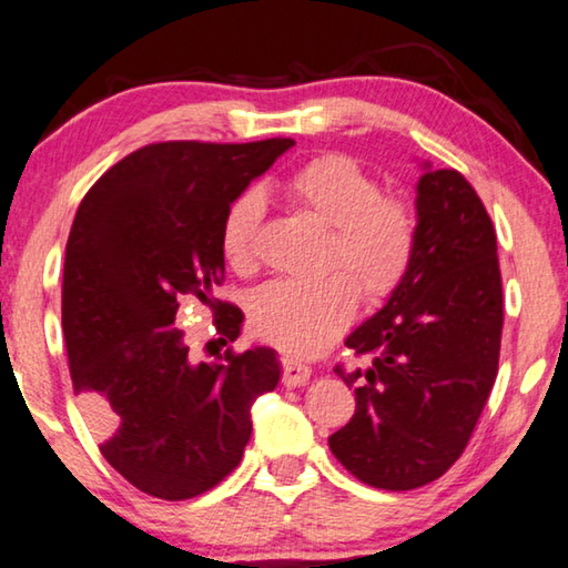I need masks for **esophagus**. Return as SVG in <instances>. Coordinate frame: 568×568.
Here are the masks:
<instances>
[{"instance_id": "esophagus-1", "label": "esophagus", "mask_w": 568, "mask_h": 568, "mask_svg": "<svg viewBox=\"0 0 568 568\" xmlns=\"http://www.w3.org/2000/svg\"><path fill=\"white\" fill-rule=\"evenodd\" d=\"M283 386L295 388V386H305L311 381V365L293 358V355H283Z\"/></svg>"}]
</instances>
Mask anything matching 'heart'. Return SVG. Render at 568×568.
Returning <instances> with one entry per match:
<instances>
[{
  "instance_id": "heart-1",
  "label": "heart",
  "mask_w": 568,
  "mask_h": 568,
  "mask_svg": "<svg viewBox=\"0 0 568 568\" xmlns=\"http://www.w3.org/2000/svg\"><path fill=\"white\" fill-rule=\"evenodd\" d=\"M285 192L331 227L321 281H271L247 303L253 331L291 353H315L351 323L358 293L381 303L403 283L416 255V217L403 200L383 195L381 182L345 155H321L297 168ZM263 192L247 187L220 220V250L237 273L253 271Z\"/></svg>"
}]
</instances>
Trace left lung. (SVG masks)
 <instances>
[{"label": "left lung", "mask_w": 568, "mask_h": 568, "mask_svg": "<svg viewBox=\"0 0 568 568\" xmlns=\"http://www.w3.org/2000/svg\"><path fill=\"white\" fill-rule=\"evenodd\" d=\"M416 255L381 311L345 345L368 368L335 373L355 413L328 438L333 456L373 488L426 486L464 454L498 373L504 328L496 230L468 180L423 162Z\"/></svg>", "instance_id": "obj_1"}]
</instances>
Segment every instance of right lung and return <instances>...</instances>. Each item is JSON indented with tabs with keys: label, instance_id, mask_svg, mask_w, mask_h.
<instances>
[{
	"label": "right lung",
	"instance_id": "obj_1",
	"mask_svg": "<svg viewBox=\"0 0 568 568\" xmlns=\"http://www.w3.org/2000/svg\"><path fill=\"white\" fill-rule=\"evenodd\" d=\"M293 140L158 142L94 182L77 207L62 273V331L74 393L108 464L134 488L185 501L233 470L250 408L281 381L273 348L190 358L182 301L215 311L220 341L243 311L213 297L225 275L220 220Z\"/></svg>",
	"mask_w": 568,
	"mask_h": 568
}]
</instances>
